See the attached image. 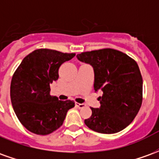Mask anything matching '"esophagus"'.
Masks as SVG:
<instances>
[{
	"label": "esophagus",
	"instance_id": "1",
	"mask_svg": "<svg viewBox=\"0 0 159 159\" xmlns=\"http://www.w3.org/2000/svg\"><path fill=\"white\" fill-rule=\"evenodd\" d=\"M76 107L79 109H82L83 107H85V105L84 104H80V103H76Z\"/></svg>",
	"mask_w": 159,
	"mask_h": 159
}]
</instances>
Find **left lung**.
Listing matches in <instances>:
<instances>
[{
  "mask_svg": "<svg viewBox=\"0 0 159 159\" xmlns=\"http://www.w3.org/2000/svg\"><path fill=\"white\" fill-rule=\"evenodd\" d=\"M78 60L93 68V89L102 91L100 108H93L84 123L101 134H115L129 126L142 104L143 81L139 66L129 56L118 50L104 48L83 52Z\"/></svg>",
  "mask_w": 159,
  "mask_h": 159,
  "instance_id": "obj_1",
  "label": "left lung"
}]
</instances>
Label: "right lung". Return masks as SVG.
Here are the masks:
<instances>
[{
  "mask_svg": "<svg viewBox=\"0 0 159 159\" xmlns=\"http://www.w3.org/2000/svg\"><path fill=\"white\" fill-rule=\"evenodd\" d=\"M75 53L47 48L36 49L23 59L13 74L10 87L12 107L25 129L40 135L58 129L67 111L75 107L73 100H59L50 95V84L59 78L63 63Z\"/></svg>",
  "mask_w": 159,
  "mask_h": 159,
  "instance_id": "1",
  "label": "right lung"
}]
</instances>
